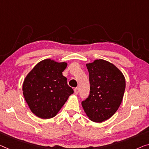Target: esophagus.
Here are the masks:
<instances>
[{
    "instance_id": "esophagus-1",
    "label": "esophagus",
    "mask_w": 149,
    "mask_h": 149,
    "mask_svg": "<svg viewBox=\"0 0 149 149\" xmlns=\"http://www.w3.org/2000/svg\"><path fill=\"white\" fill-rule=\"evenodd\" d=\"M79 92V88H76L74 89V94H75V95L78 94Z\"/></svg>"
}]
</instances>
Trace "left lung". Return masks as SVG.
I'll return each mask as SVG.
<instances>
[{
  "label": "left lung",
  "mask_w": 149,
  "mask_h": 149,
  "mask_svg": "<svg viewBox=\"0 0 149 149\" xmlns=\"http://www.w3.org/2000/svg\"><path fill=\"white\" fill-rule=\"evenodd\" d=\"M90 84V95L81 105L89 119L102 123L115 114L123 101L126 81L114 64L96 59L86 64Z\"/></svg>",
  "instance_id": "1"
}]
</instances>
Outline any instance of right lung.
Listing matches in <instances>:
<instances>
[{"label": "right lung", "instance_id": "add662e5", "mask_svg": "<svg viewBox=\"0 0 149 149\" xmlns=\"http://www.w3.org/2000/svg\"><path fill=\"white\" fill-rule=\"evenodd\" d=\"M66 62L51 59L41 61L26 75L23 94L31 112L42 119L55 116L69 96L74 93L62 72Z\"/></svg>", "mask_w": 149, "mask_h": 149}]
</instances>
